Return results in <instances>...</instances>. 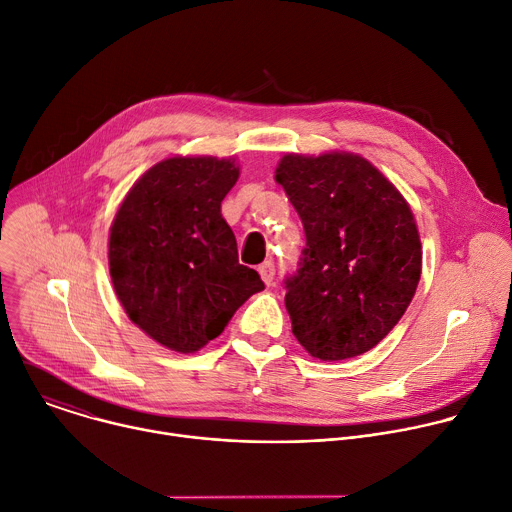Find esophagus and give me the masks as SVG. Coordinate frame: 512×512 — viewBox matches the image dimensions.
<instances>
[{"mask_svg": "<svg viewBox=\"0 0 512 512\" xmlns=\"http://www.w3.org/2000/svg\"><path fill=\"white\" fill-rule=\"evenodd\" d=\"M259 275H261V279H263L267 285H271V283H273V277H275V265H273V261L261 263V265H259Z\"/></svg>", "mask_w": 512, "mask_h": 512, "instance_id": "obj_1", "label": "esophagus"}]
</instances>
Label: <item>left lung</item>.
Wrapping results in <instances>:
<instances>
[{
  "instance_id": "1",
  "label": "left lung",
  "mask_w": 512,
  "mask_h": 512,
  "mask_svg": "<svg viewBox=\"0 0 512 512\" xmlns=\"http://www.w3.org/2000/svg\"><path fill=\"white\" fill-rule=\"evenodd\" d=\"M304 225L298 269L283 279L291 332L320 360L377 346L401 320L421 275L413 214L364 158L283 156L275 170Z\"/></svg>"
}]
</instances>
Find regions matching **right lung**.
Returning <instances> with one entry per match:
<instances>
[{
    "mask_svg": "<svg viewBox=\"0 0 512 512\" xmlns=\"http://www.w3.org/2000/svg\"><path fill=\"white\" fill-rule=\"evenodd\" d=\"M237 178L231 160L170 158L135 182L115 214V294L131 322L170 350L196 352L265 287L239 263L221 214Z\"/></svg>",
    "mask_w": 512,
    "mask_h": 512,
    "instance_id": "add662e5",
    "label": "right lung"
}]
</instances>
